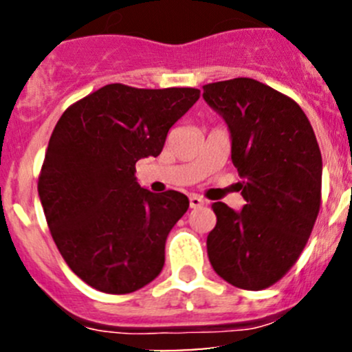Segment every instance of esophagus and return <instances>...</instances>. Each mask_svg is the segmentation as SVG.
<instances>
[{
	"instance_id": "1",
	"label": "esophagus",
	"mask_w": 352,
	"mask_h": 352,
	"mask_svg": "<svg viewBox=\"0 0 352 352\" xmlns=\"http://www.w3.org/2000/svg\"><path fill=\"white\" fill-rule=\"evenodd\" d=\"M205 204H207V201L201 199V197L190 195V208H200V207H204Z\"/></svg>"
}]
</instances>
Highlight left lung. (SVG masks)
I'll list each match as a JSON object with an SVG mask.
<instances>
[{"mask_svg": "<svg viewBox=\"0 0 352 352\" xmlns=\"http://www.w3.org/2000/svg\"><path fill=\"white\" fill-rule=\"evenodd\" d=\"M225 119L246 205L217 201L210 263L230 285L260 292L296 263L321 207V151L302 109L263 82L236 78L204 86Z\"/></svg>", "mask_w": 352, "mask_h": 352, "instance_id": "8db88e82", "label": "left lung"}]
</instances>
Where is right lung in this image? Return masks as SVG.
<instances>
[{
    "instance_id": "obj_1",
    "label": "right lung",
    "mask_w": 352,
    "mask_h": 352,
    "mask_svg": "<svg viewBox=\"0 0 352 352\" xmlns=\"http://www.w3.org/2000/svg\"><path fill=\"white\" fill-rule=\"evenodd\" d=\"M199 89L107 84L69 106L47 145L38 192L52 240L84 283L109 294L144 288L162 272L165 240L188 208L184 193H152L135 164L162 152Z\"/></svg>"
}]
</instances>
